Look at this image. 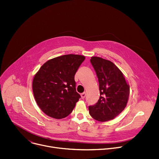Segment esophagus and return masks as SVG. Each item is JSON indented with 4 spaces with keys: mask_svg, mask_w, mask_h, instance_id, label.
Returning a JSON list of instances; mask_svg holds the SVG:
<instances>
[{
    "mask_svg": "<svg viewBox=\"0 0 159 159\" xmlns=\"http://www.w3.org/2000/svg\"><path fill=\"white\" fill-rule=\"evenodd\" d=\"M86 92H84V93H81V98H82V99H84V98L86 97Z\"/></svg>",
    "mask_w": 159,
    "mask_h": 159,
    "instance_id": "obj_1",
    "label": "esophagus"
}]
</instances>
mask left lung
<instances>
[{
	"instance_id": "left-lung-1",
	"label": "left lung",
	"mask_w": 159,
	"mask_h": 159,
	"mask_svg": "<svg viewBox=\"0 0 159 159\" xmlns=\"http://www.w3.org/2000/svg\"><path fill=\"white\" fill-rule=\"evenodd\" d=\"M90 61L98 79L100 97L96 104L89 107V112L98 121L113 120L126 106L130 86L112 62L99 57H91Z\"/></svg>"
}]
</instances>
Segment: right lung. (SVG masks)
Instances as JSON below:
<instances>
[{
	"mask_svg": "<svg viewBox=\"0 0 159 159\" xmlns=\"http://www.w3.org/2000/svg\"><path fill=\"white\" fill-rule=\"evenodd\" d=\"M85 56L68 54L47 61L35 74L33 91L35 100L45 114L57 120L66 118L80 98L75 75Z\"/></svg>",
	"mask_w": 159,
	"mask_h": 159,
	"instance_id": "1",
	"label": "right lung"
}]
</instances>
